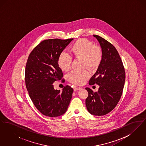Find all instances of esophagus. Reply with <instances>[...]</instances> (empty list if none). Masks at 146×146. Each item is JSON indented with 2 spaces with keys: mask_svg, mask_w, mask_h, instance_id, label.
Returning a JSON list of instances; mask_svg holds the SVG:
<instances>
[{
  "mask_svg": "<svg viewBox=\"0 0 146 146\" xmlns=\"http://www.w3.org/2000/svg\"><path fill=\"white\" fill-rule=\"evenodd\" d=\"M82 88H80V87H76L74 89V91H76L80 90H82Z\"/></svg>",
  "mask_w": 146,
  "mask_h": 146,
  "instance_id": "34e87169",
  "label": "esophagus"
}]
</instances>
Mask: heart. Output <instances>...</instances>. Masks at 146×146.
<instances>
[{"instance_id": "obj_1", "label": "heart", "mask_w": 146, "mask_h": 146, "mask_svg": "<svg viewBox=\"0 0 146 146\" xmlns=\"http://www.w3.org/2000/svg\"><path fill=\"white\" fill-rule=\"evenodd\" d=\"M70 53L72 56L81 60L82 67L94 70L98 68L102 59L101 48L94 45L89 40L81 38L76 40L70 48ZM57 63L60 68L64 72H68L71 67L72 58L70 55L61 54L58 57ZM89 78L87 70L73 71L68 75V80L76 85H82Z\"/></svg>"}]
</instances>
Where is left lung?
I'll return each instance as SVG.
<instances>
[{
	"mask_svg": "<svg viewBox=\"0 0 146 146\" xmlns=\"http://www.w3.org/2000/svg\"><path fill=\"white\" fill-rule=\"evenodd\" d=\"M101 48L102 59L95 74L89 80L90 85L97 84L96 92L89 88L85 104L88 111L96 116L104 115L111 111L121 96L125 80L124 66L117 49L102 37L93 35Z\"/></svg>",
	"mask_w": 146,
	"mask_h": 146,
	"instance_id": "8db88e82",
	"label": "left lung"
}]
</instances>
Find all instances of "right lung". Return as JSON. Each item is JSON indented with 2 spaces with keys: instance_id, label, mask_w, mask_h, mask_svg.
Here are the masks:
<instances>
[{
  "instance_id": "add662e5",
  "label": "right lung",
  "mask_w": 146,
  "mask_h": 146,
  "mask_svg": "<svg viewBox=\"0 0 146 146\" xmlns=\"http://www.w3.org/2000/svg\"><path fill=\"white\" fill-rule=\"evenodd\" d=\"M73 40H45L28 57L25 70L26 86L33 104L44 115L57 117L68 109L73 89L66 85L61 92L54 89L53 83L63 76L58 65V57Z\"/></svg>"
}]
</instances>
